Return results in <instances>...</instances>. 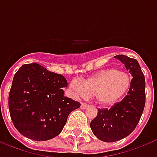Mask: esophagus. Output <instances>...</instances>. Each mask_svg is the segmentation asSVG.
I'll use <instances>...</instances> for the list:
<instances>
[{"label":"esophagus","mask_w":157,"mask_h":157,"mask_svg":"<svg viewBox=\"0 0 157 157\" xmlns=\"http://www.w3.org/2000/svg\"><path fill=\"white\" fill-rule=\"evenodd\" d=\"M87 107H88V105H87L86 103H85V102H82V103H81V109H86Z\"/></svg>","instance_id":"34e87169"}]
</instances>
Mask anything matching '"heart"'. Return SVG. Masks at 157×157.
Instances as JSON below:
<instances>
[{"instance_id": "1", "label": "heart", "mask_w": 157, "mask_h": 157, "mask_svg": "<svg viewBox=\"0 0 157 157\" xmlns=\"http://www.w3.org/2000/svg\"><path fill=\"white\" fill-rule=\"evenodd\" d=\"M131 85L130 75L124 71L106 69L84 81L73 80L70 88L75 98H87L94 96L102 105H111L121 99Z\"/></svg>"}]
</instances>
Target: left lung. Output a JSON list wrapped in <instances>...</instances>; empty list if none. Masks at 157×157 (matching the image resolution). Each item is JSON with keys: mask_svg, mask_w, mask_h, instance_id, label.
Masks as SVG:
<instances>
[{"mask_svg": "<svg viewBox=\"0 0 157 157\" xmlns=\"http://www.w3.org/2000/svg\"><path fill=\"white\" fill-rule=\"evenodd\" d=\"M114 58L124 65L133 76L128 94L110 109L98 110L90 127L96 137L104 142H114L127 137L135 130L145 104V81L135 59L124 55Z\"/></svg>", "mask_w": 157, "mask_h": 157, "instance_id": "8db88e82", "label": "left lung"}]
</instances>
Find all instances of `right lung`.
<instances>
[{
	"mask_svg": "<svg viewBox=\"0 0 157 157\" xmlns=\"http://www.w3.org/2000/svg\"><path fill=\"white\" fill-rule=\"evenodd\" d=\"M66 79L42 65L25 64L16 73L8 98L15 128L27 138L44 141L60 134L69 114L81 103L64 96Z\"/></svg>",
	"mask_w": 157,
	"mask_h": 157,
	"instance_id": "right-lung-1",
	"label": "right lung"
}]
</instances>
